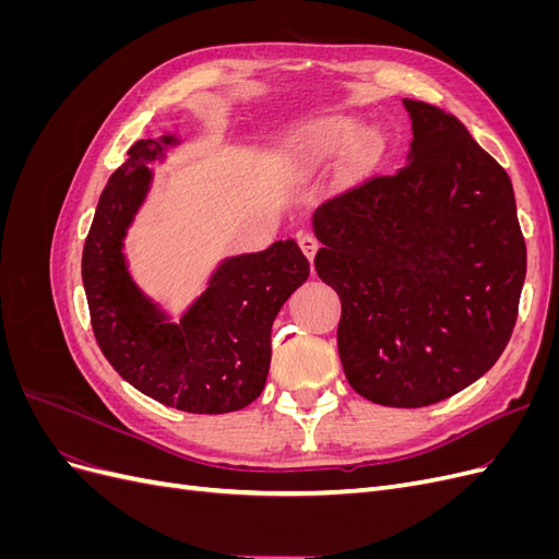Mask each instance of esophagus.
<instances>
[{
    "mask_svg": "<svg viewBox=\"0 0 559 559\" xmlns=\"http://www.w3.org/2000/svg\"><path fill=\"white\" fill-rule=\"evenodd\" d=\"M298 245H300L302 253H306V257H308L310 261H314V253H317V249H319V240L314 238V235H312V233H300V235H298Z\"/></svg>",
    "mask_w": 559,
    "mask_h": 559,
    "instance_id": "1",
    "label": "esophagus"
}]
</instances>
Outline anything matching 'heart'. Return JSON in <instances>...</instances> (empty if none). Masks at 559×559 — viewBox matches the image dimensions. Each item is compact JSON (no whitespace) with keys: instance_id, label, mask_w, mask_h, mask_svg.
<instances>
[{"instance_id":"heart-1","label":"heart","mask_w":559,"mask_h":559,"mask_svg":"<svg viewBox=\"0 0 559 559\" xmlns=\"http://www.w3.org/2000/svg\"><path fill=\"white\" fill-rule=\"evenodd\" d=\"M359 123L349 116H333L298 130L294 138L284 144V156L298 173H314L326 163L341 158L357 144ZM368 148L359 146L352 154L354 163H364Z\"/></svg>"}]
</instances>
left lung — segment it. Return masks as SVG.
Returning <instances> with one entry per match:
<instances>
[{"label": "left lung", "mask_w": 559, "mask_h": 559, "mask_svg": "<svg viewBox=\"0 0 559 559\" xmlns=\"http://www.w3.org/2000/svg\"><path fill=\"white\" fill-rule=\"evenodd\" d=\"M413 142L401 170L314 210V267L341 296L347 382L421 408L476 382L511 341L527 273L513 183L460 118L403 99Z\"/></svg>", "instance_id": "1"}]
</instances>
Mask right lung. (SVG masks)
Listing matches in <instances>:
<instances>
[{
	"mask_svg": "<svg viewBox=\"0 0 559 559\" xmlns=\"http://www.w3.org/2000/svg\"><path fill=\"white\" fill-rule=\"evenodd\" d=\"M175 146L179 138L173 132L130 146L128 160L99 195L81 277L95 341L118 376L170 408L222 415L261 396L273 321L308 280L310 263L296 240L228 257L173 321L132 280L123 240L154 183L148 165L165 160Z\"/></svg>",
	"mask_w": 559,
	"mask_h": 559,
	"instance_id": "1",
	"label": "right lung"
}]
</instances>
